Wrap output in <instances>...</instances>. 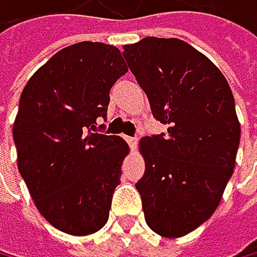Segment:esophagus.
I'll return each instance as SVG.
<instances>
[{"label":"esophagus","instance_id":"1","mask_svg":"<svg viewBox=\"0 0 257 257\" xmlns=\"http://www.w3.org/2000/svg\"><path fill=\"white\" fill-rule=\"evenodd\" d=\"M125 140H127V143L130 145V148L135 151L137 150V145H138V140L135 137H125Z\"/></svg>","mask_w":257,"mask_h":257}]
</instances>
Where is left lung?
Masks as SVG:
<instances>
[{
    "mask_svg": "<svg viewBox=\"0 0 257 257\" xmlns=\"http://www.w3.org/2000/svg\"><path fill=\"white\" fill-rule=\"evenodd\" d=\"M132 74L167 135L143 137L145 175L135 183L148 227L180 238L209 219L233 174L240 122L219 67L179 38L123 46Z\"/></svg>",
    "mask_w": 257,
    "mask_h": 257,
    "instance_id": "left-lung-1",
    "label": "left lung"
}]
</instances>
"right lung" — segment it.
Instances as JSON below:
<instances>
[{
    "mask_svg": "<svg viewBox=\"0 0 257 257\" xmlns=\"http://www.w3.org/2000/svg\"><path fill=\"white\" fill-rule=\"evenodd\" d=\"M120 51L80 41L58 51L24 86L13 125L17 167L37 209L74 236L103 228L128 145L96 134L109 91L125 75Z\"/></svg>",
    "mask_w": 257,
    "mask_h": 257,
    "instance_id": "right-lung-1",
    "label": "right lung"
}]
</instances>
